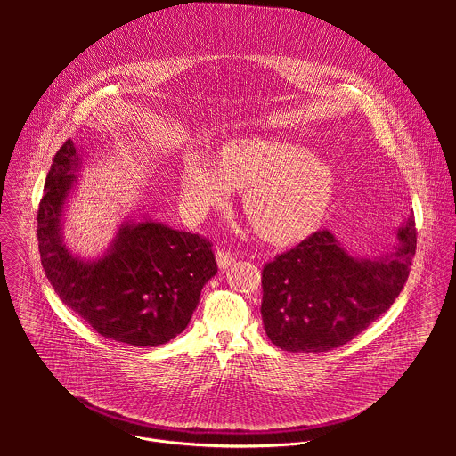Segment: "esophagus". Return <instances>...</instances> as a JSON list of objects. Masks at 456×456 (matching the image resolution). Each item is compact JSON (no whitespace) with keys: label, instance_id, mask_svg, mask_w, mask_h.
Masks as SVG:
<instances>
[{"label":"esophagus","instance_id":"34e87169","mask_svg":"<svg viewBox=\"0 0 456 456\" xmlns=\"http://www.w3.org/2000/svg\"><path fill=\"white\" fill-rule=\"evenodd\" d=\"M216 261H217V266H219L221 270H224V268H228V266L235 261V256H233L232 253H228V251L217 249V253H216Z\"/></svg>","mask_w":456,"mask_h":456}]
</instances>
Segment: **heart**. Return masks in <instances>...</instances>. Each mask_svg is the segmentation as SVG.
I'll return each instance as SVG.
<instances>
[{
    "label": "heart",
    "mask_w": 456,
    "mask_h": 456,
    "mask_svg": "<svg viewBox=\"0 0 456 456\" xmlns=\"http://www.w3.org/2000/svg\"><path fill=\"white\" fill-rule=\"evenodd\" d=\"M186 207L203 216L244 191V212L263 239L293 244L325 219L337 179L331 167L305 145L288 140L240 138L228 143L217 165L191 152L181 175Z\"/></svg>",
    "instance_id": "1"
}]
</instances>
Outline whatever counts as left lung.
<instances>
[{
	"instance_id": "obj_1",
	"label": "left lung",
	"mask_w": 456,
	"mask_h": 456,
	"mask_svg": "<svg viewBox=\"0 0 456 456\" xmlns=\"http://www.w3.org/2000/svg\"><path fill=\"white\" fill-rule=\"evenodd\" d=\"M414 253L412 216L376 258L354 256L330 232H316L263 268L261 318L268 338L289 353H322L349 342L390 309Z\"/></svg>"
}]
</instances>
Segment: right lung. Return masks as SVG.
<instances>
[{
	"label": "right lung",
	"mask_w": 456,
	"mask_h": 456,
	"mask_svg": "<svg viewBox=\"0 0 456 456\" xmlns=\"http://www.w3.org/2000/svg\"><path fill=\"white\" fill-rule=\"evenodd\" d=\"M80 167L82 151L66 140L37 217L45 275L66 307L100 335L134 347L161 346L184 331L217 272L210 242L143 216L121 221L102 255H75L63 226Z\"/></svg>",
	"instance_id": "obj_1"
}]
</instances>
